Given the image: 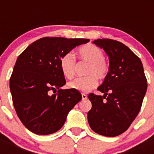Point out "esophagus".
Wrapping results in <instances>:
<instances>
[{
	"label": "esophagus",
	"mask_w": 154,
	"mask_h": 154,
	"mask_svg": "<svg viewBox=\"0 0 154 154\" xmlns=\"http://www.w3.org/2000/svg\"><path fill=\"white\" fill-rule=\"evenodd\" d=\"M87 98H88V96H87L86 95H85V94H82V100H85Z\"/></svg>",
	"instance_id": "1"
}]
</instances>
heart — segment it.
Wrapping results in <instances>:
<instances>
[{
    "label": "heart",
    "mask_w": 154,
    "mask_h": 154,
    "mask_svg": "<svg viewBox=\"0 0 154 154\" xmlns=\"http://www.w3.org/2000/svg\"><path fill=\"white\" fill-rule=\"evenodd\" d=\"M77 56L81 62L88 63L82 78H78L69 83L70 89L79 92H89L98 85V79L104 80L109 72V64L105 59L104 52L93 44L82 46L77 51ZM60 69L65 78H74L76 70V60L72 53H65L60 59Z\"/></svg>",
    "instance_id": "b5f03b06"
}]
</instances>
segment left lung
<instances>
[{"label": "left lung", "mask_w": 154, "mask_h": 154, "mask_svg": "<svg viewBox=\"0 0 154 154\" xmlns=\"http://www.w3.org/2000/svg\"><path fill=\"white\" fill-rule=\"evenodd\" d=\"M109 58V72L98 90L104 96L89 95L92 109L88 122L95 133L116 137L130 127L138 115L147 89V80L140 59L123 43L97 39Z\"/></svg>", "instance_id": "obj_1"}]
</instances>
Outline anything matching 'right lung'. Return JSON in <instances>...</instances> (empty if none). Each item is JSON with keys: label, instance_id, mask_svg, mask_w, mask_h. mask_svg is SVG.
<instances>
[{"label": "right lung", "instance_id": "add662e5", "mask_svg": "<svg viewBox=\"0 0 154 154\" xmlns=\"http://www.w3.org/2000/svg\"><path fill=\"white\" fill-rule=\"evenodd\" d=\"M89 42L45 37L33 42L18 56L10 78V89L17 116L30 131L38 135L57 132L82 99L79 91L59 89L66 83L60 59L75 46Z\"/></svg>", "mask_w": 154, "mask_h": 154}]
</instances>
